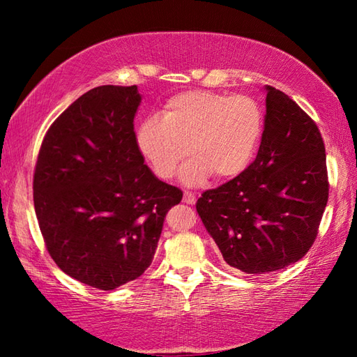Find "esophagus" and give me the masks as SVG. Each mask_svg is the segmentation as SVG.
<instances>
[{
  "label": "esophagus",
  "instance_id": "1",
  "mask_svg": "<svg viewBox=\"0 0 357 357\" xmlns=\"http://www.w3.org/2000/svg\"><path fill=\"white\" fill-rule=\"evenodd\" d=\"M184 202H185V204H190V206H193V204L196 202V196H195L193 193L185 192V193H184Z\"/></svg>",
  "mask_w": 357,
  "mask_h": 357
}]
</instances>
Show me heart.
<instances>
[{
	"instance_id": "obj_1",
	"label": "heart",
	"mask_w": 357,
	"mask_h": 357,
	"mask_svg": "<svg viewBox=\"0 0 357 357\" xmlns=\"http://www.w3.org/2000/svg\"><path fill=\"white\" fill-rule=\"evenodd\" d=\"M261 104L248 95L192 90L172 96L161 119L149 118L136 132V144L151 170L161 179L174 176L190 153L181 179L199 185L213 174L229 181L244 172L264 133Z\"/></svg>"
}]
</instances>
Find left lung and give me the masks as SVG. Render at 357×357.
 <instances>
[{"label":"left lung","instance_id":"obj_1","mask_svg":"<svg viewBox=\"0 0 357 357\" xmlns=\"http://www.w3.org/2000/svg\"><path fill=\"white\" fill-rule=\"evenodd\" d=\"M265 92L267 113L256 159L196 202L224 261L252 276L285 268L307 255L330 188L314 121L280 90L267 86Z\"/></svg>","mask_w":357,"mask_h":357}]
</instances>
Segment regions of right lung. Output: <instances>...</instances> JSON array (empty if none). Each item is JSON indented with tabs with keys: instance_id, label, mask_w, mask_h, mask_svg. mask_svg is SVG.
Wrapping results in <instances>:
<instances>
[{
	"instance_id": "1",
	"label": "right lung",
	"mask_w": 357,
	"mask_h": 357,
	"mask_svg": "<svg viewBox=\"0 0 357 357\" xmlns=\"http://www.w3.org/2000/svg\"><path fill=\"white\" fill-rule=\"evenodd\" d=\"M136 86H100L69 105L45 133L33 204L49 255L98 290L139 278L153 261L167 211L183 192L159 181L136 144Z\"/></svg>"
}]
</instances>
